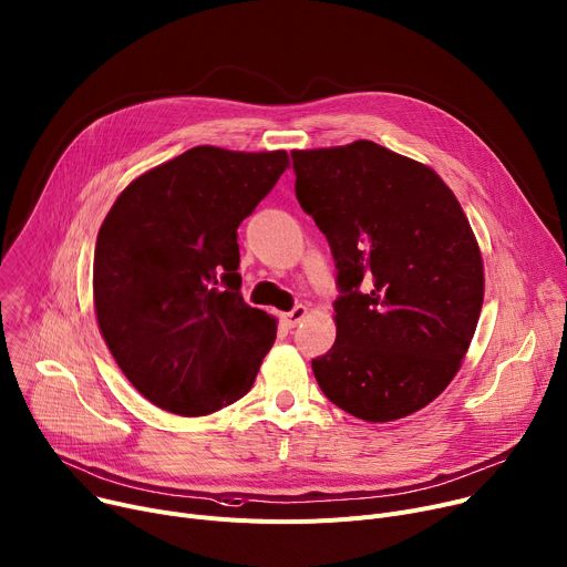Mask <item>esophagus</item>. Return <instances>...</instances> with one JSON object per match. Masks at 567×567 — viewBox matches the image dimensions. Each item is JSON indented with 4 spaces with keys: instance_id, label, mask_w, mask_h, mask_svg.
<instances>
[{
    "instance_id": "1",
    "label": "esophagus",
    "mask_w": 567,
    "mask_h": 567,
    "mask_svg": "<svg viewBox=\"0 0 567 567\" xmlns=\"http://www.w3.org/2000/svg\"><path fill=\"white\" fill-rule=\"evenodd\" d=\"M307 313H309V309L301 307V303H297V307H295L292 311L281 313V320H284V324H286L288 329H292V327H297V324L303 320V316H307Z\"/></svg>"
}]
</instances>
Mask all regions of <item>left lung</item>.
<instances>
[{
	"instance_id": "8db88e82",
	"label": "left lung",
	"mask_w": 567,
	"mask_h": 567,
	"mask_svg": "<svg viewBox=\"0 0 567 567\" xmlns=\"http://www.w3.org/2000/svg\"><path fill=\"white\" fill-rule=\"evenodd\" d=\"M295 195L336 264L322 393L368 422L411 415L461 368L484 303L482 251L431 167L372 141L292 152Z\"/></svg>"
}]
</instances>
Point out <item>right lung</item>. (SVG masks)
Returning <instances> with one entry per match:
<instances>
[{
  "mask_svg": "<svg viewBox=\"0 0 567 567\" xmlns=\"http://www.w3.org/2000/svg\"><path fill=\"white\" fill-rule=\"evenodd\" d=\"M288 165L284 150L193 147L109 210L93 266L100 331L158 409L208 415L249 393L277 322L240 295L238 227Z\"/></svg>",
  "mask_w": 567,
  "mask_h": 567,
  "instance_id": "1",
  "label": "right lung"
}]
</instances>
